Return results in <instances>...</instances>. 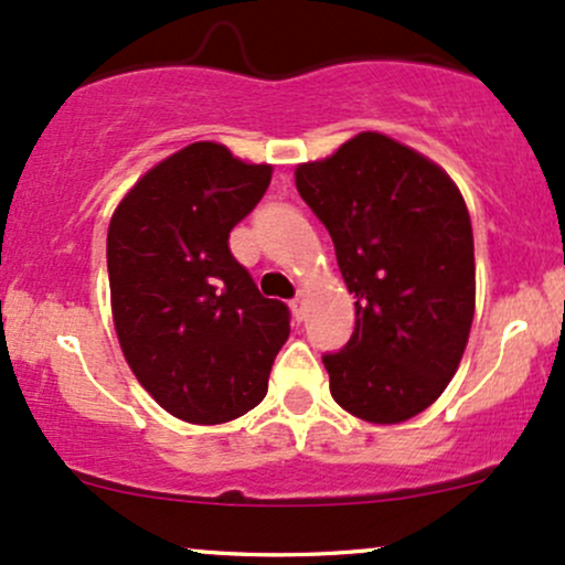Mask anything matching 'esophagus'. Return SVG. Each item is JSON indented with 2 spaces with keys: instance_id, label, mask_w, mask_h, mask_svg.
<instances>
[{
  "instance_id": "esophagus-1",
  "label": "esophagus",
  "mask_w": 565,
  "mask_h": 565,
  "mask_svg": "<svg viewBox=\"0 0 565 565\" xmlns=\"http://www.w3.org/2000/svg\"><path fill=\"white\" fill-rule=\"evenodd\" d=\"M289 308H291V313H295V319L302 321V316H305V291H302V289L297 291L295 297H291Z\"/></svg>"
}]
</instances>
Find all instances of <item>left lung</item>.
Wrapping results in <instances>:
<instances>
[{
    "instance_id": "left-lung-1",
    "label": "left lung",
    "mask_w": 565,
    "mask_h": 565,
    "mask_svg": "<svg viewBox=\"0 0 565 565\" xmlns=\"http://www.w3.org/2000/svg\"><path fill=\"white\" fill-rule=\"evenodd\" d=\"M355 295V329L323 355L332 398L395 425L425 412L462 361L476 313L472 225L454 180L404 142L361 132L295 170Z\"/></svg>"
}]
</instances>
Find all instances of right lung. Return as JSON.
<instances>
[{"instance_id": "right-lung-1", "label": "right lung", "mask_w": 565, "mask_h": 565, "mask_svg": "<svg viewBox=\"0 0 565 565\" xmlns=\"http://www.w3.org/2000/svg\"><path fill=\"white\" fill-rule=\"evenodd\" d=\"M270 164L191 142L148 170L108 225V284L119 345L172 417L220 425L268 393L289 308L268 300L228 236L268 191Z\"/></svg>"}]
</instances>
